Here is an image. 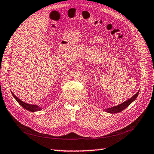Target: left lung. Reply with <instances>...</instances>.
<instances>
[{"instance_id":"8db88e82","label":"left lung","mask_w":154,"mask_h":154,"mask_svg":"<svg viewBox=\"0 0 154 154\" xmlns=\"http://www.w3.org/2000/svg\"><path fill=\"white\" fill-rule=\"evenodd\" d=\"M139 92H140V91H139L137 92V93L133 95L131 98H130L129 100L125 101V102H123V103H121L120 104H119V105L111 107V108H108V109H104V111H106V112L111 113V114H112V113H117V112H121L123 111V110H124L125 109H126L130 104L133 103V101H134L136 99V98L137 97V96L139 94Z\"/></svg>"}]
</instances>
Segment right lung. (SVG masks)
Listing matches in <instances>:
<instances>
[{"instance_id": "1", "label": "right lung", "mask_w": 154, "mask_h": 154, "mask_svg": "<svg viewBox=\"0 0 154 154\" xmlns=\"http://www.w3.org/2000/svg\"><path fill=\"white\" fill-rule=\"evenodd\" d=\"M11 93H12L13 97L15 98V100L18 102V103L20 104V105H21L23 108L27 110V111H29L31 112H36L39 111H42L43 109L42 107H40L38 105H36V104H31L25 103L21 100H20L18 97H17L16 96L13 94V92L12 91H11Z\"/></svg>"}]
</instances>
